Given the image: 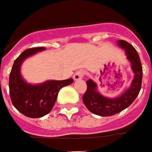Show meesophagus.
<instances>
[{
    "label": "esophagus",
    "mask_w": 152,
    "mask_h": 152,
    "mask_svg": "<svg viewBox=\"0 0 152 152\" xmlns=\"http://www.w3.org/2000/svg\"><path fill=\"white\" fill-rule=\"evenodd\" d=\"M84 76V72L83 70H79V71H77L74 75V80H78V79H81V78H83Z\"/></svg>",
    "instance_id": "1"
}]
</instances>
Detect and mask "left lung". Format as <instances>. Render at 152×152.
<instances>
[{
  "instance_id": "8db88e82",
  "label": "left lung",
  "mask_w": 152,
  "mask_h": 152,
  "mask_svg": "<svg viewBox=\"0 0 152 152\" xmlns=\"http://www.w3.org/2000/svg\"><path fill=\"white\" fill-rule=\"evenodd\" d=\"M118 44L126 50L127 58L131 63V69L135 73V77L131 87L120 97L115 99L104 97L97 91V85L93 80L88 79L86 81L87 89L83 96V104L89 111L100 116H110L124 110L134 102L141 88L142 66L136 50L126 41L120 40Z\"/></svg>"
}]
</instances>
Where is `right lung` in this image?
I'll list each match as a JSON object with an SVG mask.
<instances>
[{"instance_id": "add662e5", "label": "right lung", "mask_w": 152, "mask_h": 152, "mask_svg": "<svg viewBox=\"0 0 152 152\" xmlns=\"http://www.w3.org/2000/svg\"><path fill=\"white\" fill-rule=\"evenodd\" d=\"M45 49L43 47H38L25 50L14 61L10 73L9 90L12 104L22 115L30 118H40L48 115L54 106L60 89L74 82L73 78H69L31 85L22 79L20 68L23 60Z\"/></svg>"}]
</instances>
